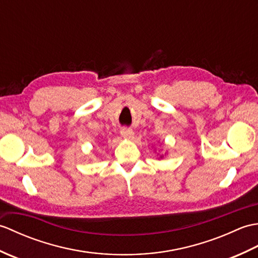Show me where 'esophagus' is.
I'll return each mask as SVG.
<instances>
[{"label": "esophagus", "mask_w": 258, "mask_h": 258, "mask_svg": "<svg viewBox=\"0 0 258 258\" xmlns=\"http://www.w3.org/2000/svg\"><path fill=\"white\" fill-rule=\"evenodd\" d=\"M120 135H122V138H124L126 140H131L133 138L134 132L130 128H123L122 131H120Z\"/></svg>", "instance_id": "esophagus-1"}]
</instances>
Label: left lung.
I'll list each match as a JSON object with an SVG mask.
<instances>
[{
    "label": "left lung",
    "mask_w": 258,
    "mask_h": 258,
    "mask_svg": "<svg viewBox=\"0 0 258 258\" xmlns=\"http://www.w3.org/2000/svg\"><path fill=\"white\" fill-rule=\"evenodd\" d=\"M161 157H163V156H161Z\"/></svg>",
    "instance_id": "obj_1"
}]
</instances>
